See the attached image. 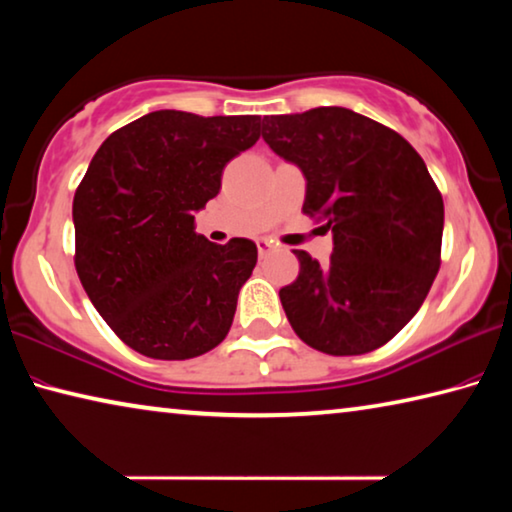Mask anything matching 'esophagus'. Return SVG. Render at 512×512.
Returning a JSON list of instances; mask_svg holds the SVG:
<instances>
[{"label": "esophagus", "instance_id": "esophagus-1", "mask_svg": "<svg viewBox=\"0 0 512 512\" xmlns=\"http://www.w3.org/2000/svg\"><path fill=\"white\" fill-rule=\"evenodd\" d=\"M271 248H273V244L268 239H259L257 241V253H259V257H266L268 253H271Z\"/></svg>", "mask_w": 512, "mask_h": 512}]
</instances>
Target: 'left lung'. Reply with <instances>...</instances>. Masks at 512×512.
I'll use <instances>...</instances> for the list:
<instances>
[{
	"label": "left lung",
	"mask_w": 512,
	"mask_h": 512,
	"mask_svg": "<svg viewBox=\"0 0 512 512\" xmlns=\"http://www.w3.org/2000/svg\"><path fill=\"white\" fill-rule=\"evenodd\" d=\"M264 142L302 171V212L325 219L334 250L280 289L302 341L334 357L388 343L422 307L440 268L445 207L427 164L391 128L329 106L264 117Z\"/></svg>",
	"instance_id": "1"
}]
</instances>
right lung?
Returning <instances> with one entry per match:
<instances>
[{
    "mask_svg": "<svg viewBox=\"0 0 512 512\" xmlns=\"http://www.w3.org/2000/svg\"><path fill=\"white\" fill-rule=\"evenodd\" d=\"M257 115L155 110L112 133L74 194L76 273L121 341L151 359L216 348L257 264L250 239L196 235L221 173L259 140Z\"/></svg>",
    "mask_w": 512,
    "mask_h": 512,
    "instance_id": "1",
    "label": "right lung"
}]
</instances>
